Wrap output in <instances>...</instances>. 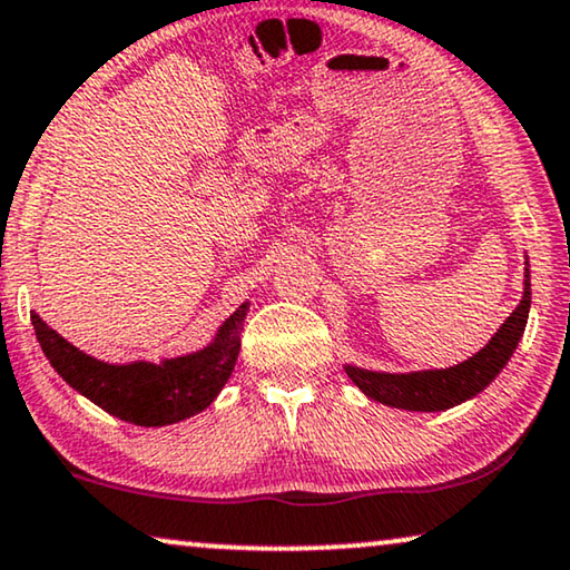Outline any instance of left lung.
I'll return each instance as SVG.
<instances>
[{"label":"left lung","instance_id":"left-lung-1","mask_svg":"<svg viewBox=\"0 0 570 570\" xmlns=\"http://www.w3.org/2000/svg\"><path fill=\"white\" fill-rule=\"evenodd\" d=\"M524 284V296L519 302V307L511 312L507 323L501 325V331L491 338V343L464 364L413 374H380L346 366L348 376L356 382V387L364 395L376 400V403L403 407V411H446V407L478 395L507 366L519 338H522L529 317V299H532V292H529V271Z\"/></svg>","mask_w":570,"mask_h":570}]
</instances>
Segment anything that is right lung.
Listing matches in <instances>:
<instances>
[{
	"label": "right lung",
	"mask_w": 570,
	"mask_h": 570,
	"mask_svg": "<svg viewBox=\"0 0 570 570\" xmlns=\"http://www.w3.org/2000/svg\"><path fill=\"white\" fill-rule=\"evenodd\" d=\"M245 315L247 304L222 325L212 346L198 354L167 358L163 364L136 362L126 366L102 364L82 354L36 312L30 320L46 358L77 392L106 413L136 426H167L204 411L219 395L237 362Z\"/></svg>",
	"instance_id": "right-lung-1"
}]
</instances>
